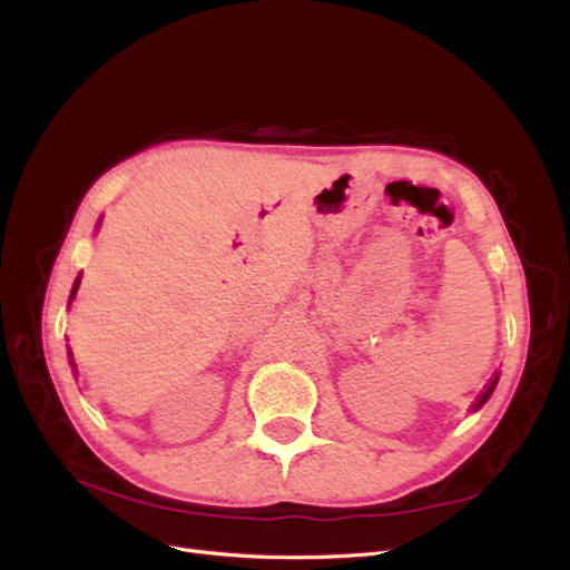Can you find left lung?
I'll return each instance as SVG.
<instances>
[{
	"label": "left lung",
	"instance_id": "1",
	"mask_svg": "<svg viewBox=\"0 0 570 570\" xmlns=\"http://www.w3.org/2000/svg\"><path fill=\"white\" fill-rule=\"evenodd\" d=\"M495 384H498V375H493V380H490L488 384H485V389L481 391V396L476 399V403L472 405V410H479L488 399H490V394H493V389H495Z\"/></svg>",
	"mask_w": 570,
	"mask_h": 570
}]
</instances>
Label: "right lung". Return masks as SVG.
<instances>
[{
    "instance_id": "obj_1",
    "label": "right lung",
    "mask_w": 570,
    "mask_h": 570,
    "mask_svg": "<svg viewBox=\"0 0 570 570\" xmlns=\"http://www.w3.org/2000/svg\"><path fill=\"white\" fill-rule=\"evenodd\" d=\"M77 287H80V278L75 281V285H72V292H70V299L75 297V292H77ZM70 363H72V353H70Z\"/></svg>"
}]
</instances>
